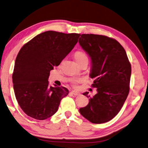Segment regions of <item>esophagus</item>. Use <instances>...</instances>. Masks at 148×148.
Listing matches in <instances>:
<instances>
[{
  "instance_id": "esophagus-1",
  "label": "esophagus",
  "mask_w": 148,
  "mask_h": 148,
  "mask_svg": "<svg viewBox=\"0 0 148 148\" xmlns=\"http://www.w3.org/2000/svg\"><path fill=\"white\" fill-rule=\"evenodd\" d=\"M71 94L73 95H74L75 96H77V95H80V93L79 92H75V91H71Z\"/></svg>"
}]
</instances>
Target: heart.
Masks as SVG:
<instances>
[{"label":"heart","mask_w":148,"mask_h":148,"mask_svg":"<svg viewBox=\"0 0 148 148\" xmlns=\"http://www.w3.org/2000/svg\"><path fill=\"white\" fill-rule=\"evenodd\" d=\"M74 56H75V58L76 60V61H79L84 58H87V55L86 54L83 53V52L79 51H77L76 53H75ZM82 81V80L81 79H71V83L74 86H75L77 84V82H81Z\"/></svg>","instance_id":"obj_1"}]
</instances>
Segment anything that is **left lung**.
Instances as JSON below:
<instances>
[{
    "instance_id": "obj_1",
    "label": "left lung",
    "mask_w": 148,
    "mask_h": 148,
    "mask_svg": "<svg viewBox=\"0 0 148 148\" xmlns=\"http://www.w3.org/2000/svg\"><path fill=\"white\" fill-rule=\"evenodd\" d=\"M79 42L92 60L90 76L97 93L81 108V114L93 123H103L120 112L129 92L131 66L125 49L118 41L106 36L82 34Z\"/></svg>"
}]
</instances>
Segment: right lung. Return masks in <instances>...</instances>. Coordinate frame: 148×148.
<instances>
[{
    "mask_svg": "<svg viewBox=\"0 0 148 148\" xmlns=\"http://www.w3.org/2000/svg\"><path fill=\"white\" fill-rule=\"evenodd\" d=\"M81 34L46 31L35 36L20 49L12 75L15 95L23 112L36 120L54 115L66 88L49 86L51 70L58 66L76 45Z\"/></svg>",
    "mask_w": 148,
    "mask_h": 148,
    "instance_id": "1",
    "label": "right lung"
}]
</instances>
